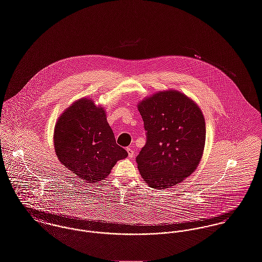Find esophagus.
Returning <instances> with one entry per match:
<instances>
[{
  "label": "esophagus",
  "instance_id": "esophagus-1",
  "mask_svg": "<svg viewBox=\"0 0 262 262\" xmlns=\"http://www.w3.org/2000/svg\"><path fill=\"white\" fill-rule=\"evenodd\" d=\"M127 152H128V156L129 158H133L134 157V150L131 147L127 148Z\"/></svg>",
  "mask_w": 262,
  "mask_h": 262
}]
</instances>
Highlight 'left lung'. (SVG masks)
<instances>
[{
	"instance_id": "8db88e82",
	"label": "left lung",
	"mask_w": 262,
	"mask_h": 262,
	"mask_svg": "<svg viewBox=\"0 0 262 262\" xmlns=\"http://www.w3.org/2000/svg\"><path fill=\"white\" fill-rule=\"evenodd\" d=\"M146 143L136 157L145 182L166 189L190 176L201 160L206 128L200 108L187 96L164 91L138 105Z\"/></svg>"
}]
</instances>
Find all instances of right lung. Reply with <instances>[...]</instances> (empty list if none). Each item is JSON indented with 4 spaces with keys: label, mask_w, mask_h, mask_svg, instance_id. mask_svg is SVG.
Here are the masks:
<instances>
[{
    "label": "right lung",
    "mask_w": 262,
    "mask_h": 262,
    "mask_svg": "<svg viewBox=\"0 0 262 262\" xmlns=\"http://www.w3.org/2000/svg\"><path fill=\"white\" fill-rule=\"evenodd\" d=\"M60 162L81 179L97 182L106 178L127 151L119 146L105 111L90 99H80L58 119L54 132Z\"/></svg>",
    "instance_id": "obj_1"
}]
</instances>
